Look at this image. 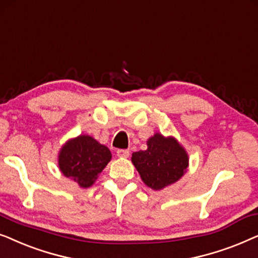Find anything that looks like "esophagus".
I'll list each match as a JSON object with an SVG mask.
<instances>
[{"instance_id": "34e87169", "label": "esophagus", "mask_w": 258, "mask_h": 258, "mask_svg": "<svg viewBox=\"0 0 258 258\" xmlns=\"http://www.w3.org/2000/svg\"><path fill=\"white\" fill-rule=\"evenodd\" d=\"M116 156L120 157V158H128L130 156V151L128 150H118L116 151Z\"/></svg>"}]
</instances>
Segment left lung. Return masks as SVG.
Listing matches in <instances>:
<instances>
[{
  "label": "left lung",
  "instance_id": "obj_1",
  "mask_svg": "<svg viewBox=\"0 0 258 258\" xmlns=\"http://www.w3.org/2000/svg\"><path fill=\"white\" fill-rule=\"evenodd\" d=\"M132 163L147 186L161 190L186 172L188 156L173 137L156 133L147 140V150L132 154Z\"/></svg>",
  "mask_w": 258,
  "mask_h": 258
}]
</instances>
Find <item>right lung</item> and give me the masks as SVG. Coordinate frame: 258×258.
I'll return each instance as SVG.
<instances>
[{
  "instance_id": "1",
  "label": "right lung",
  "mask_w": 258,
  "mask_h": 258,
  "mask_svg": "<svg viewBox=\"0 0 258 258\" xmlns=\"http://www.w3.org/2000/svg\"><path fill=\"white\" fill-rule=\"evenodd\" d=\"M111 158L108 147L84 135L68 140L62 146L59 153V167L63 176L86 188L94 184Z\"/></svg>"
}]
</instances>
